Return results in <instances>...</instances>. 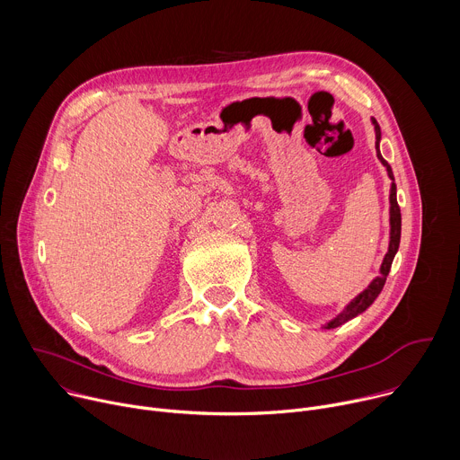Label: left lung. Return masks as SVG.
<instances>
[{"label":"left lung","instance_id":"obj_1","mask_svg":"<svg viewBox=\"0 0 460 460\" xmlns=\"http://www.w3.org/2000/svg\"><path fill=\"white\" fill-rule=\"evenodd\" d=\"M373 125H375V137H376V142H375L376 156H378V160L382 162V165L385 167L387 176H389L391 180H395V178H393V171H391L389 164H387V162L382 158V155H380V149H378V144H380V127H378V123H376L375 118H373ZM389 204H391V208H389V224H391V231H389V247H387V252H385L384 261H382V266H380V277H376V279L367 286V289H364L358 296H355V298L346 305V309H344L339 316H335L332 322H327V323H325V330H333V327H339V325L346 323L348 320L355 318L357 314H360L362 311H366V309L375 302V298L380 295V291H382V288H384V284H385V279H387V275H389V270H391V264H393V258H395V254H397V251H399V243H401V224H402V222H401V208H399V204H397V185H395V181L391 183Z\"/></svg>","mask_w":460,"mask_h":460}]
</instances>
